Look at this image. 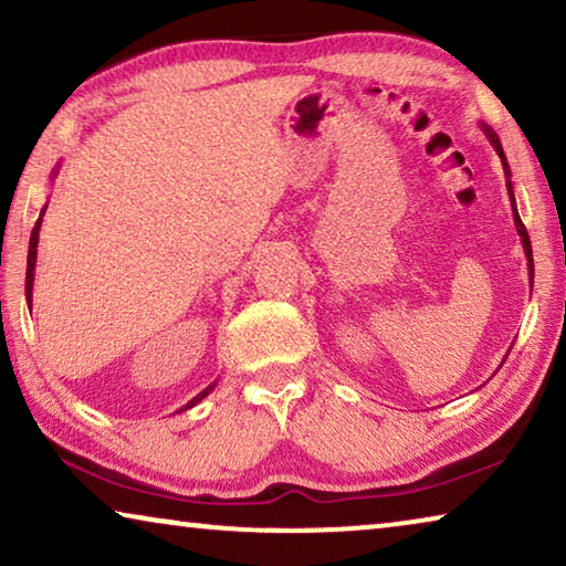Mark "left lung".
I'll use <instances>...</instances> for the list:
<instances>
[{"label":"left lung","mask_w":566,"mask_h":566,"mask_svg":"<svg viewBox=\"0 0 566 566\" xmlns=\"http://www.w3.org/2000/svg\"><path fill=\"white\" fill-rule=\"evenodd\" d=\"M482 129H484L486 137H490V142H492L494 151H496V155H500V159H502L504 177H506V191H510V202H512L514 224H516V232H520V237H522V247H524V254H526V266H530V282L534 284V260H532V242H530V234H526V227L522 224V217H520V212H516L514 187H512V179H510V177H512V169H510V165H506V157H504V149H502V142H500V137H496V134L492 132V127H486V124H482ZM506 354H510V352H506Z\"/></svg>","instance_id":"obj_1"}]
</instances>
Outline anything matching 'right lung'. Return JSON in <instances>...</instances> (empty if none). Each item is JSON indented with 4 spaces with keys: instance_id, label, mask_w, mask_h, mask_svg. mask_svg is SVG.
Wrapping results in <instances>:
<instances>
[{
    "instance_id": "add662e5",
    "label": "right lung",
    "mask_w": 566,
    "mask_h": 566,
    "mask_svg": "<svg viewBox=\"0 0 566 566\" xmlns=\"http://www.w3.org/2000/svg\"><path fill=\"white\" fill-rule=\"evenodd\" d=\"M44 212H46V205L42 207V212H40V219H36V224H34V229H32V237H30V254H27V282H24V294H27V304H30V310H32V290H34V266H36V244H40V227H42V217H44ZM217 387V381L214 385H209L207 389H202L199 391V395L195 397V399H189L185 407H181L179 411H185V409H191L197 405V401H202L209 391H212Z\"/></svg>"
}]
</instances>
